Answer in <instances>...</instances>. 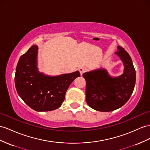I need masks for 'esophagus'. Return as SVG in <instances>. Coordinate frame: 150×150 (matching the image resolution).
Returning a JSON list of instances; mask_svg holds the SVG:
<instances>
[{"mask_svg": "<svg viewBox=\"0 0 150 150\" xmlns=\"http://www.w3.org/2000/svg\"><path fill=\"white\" fill-rule=\"evenodd\" d=\"M86 71H87V68H86V67H80L79 68L80 74L81 75H82L83 73H85Z\"/></svg>", "mask_w": 150, "mask_h": 150, "instance_id": "34e87169", "label": "esophagus"}]
</instances>
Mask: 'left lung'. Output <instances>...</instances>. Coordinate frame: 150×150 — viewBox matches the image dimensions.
Instances as JSON below:
<instances>
[{
    "mask_svg": "<svg viewBox=\"0 0 150 150\" xmlns=\"http://www.w3.org/2000/svg\"><path fill=\"white\" fill-rule=\"evenodd\" d=\"M115 54L124 65L123 74L112 77L105 68L86 72V102L93 109L108 112L124 105L132 94L136 83V71L131 57L120 46Z\"/></svg>",
    "mask_w": 150,
    "mask_h": 150,
    "instance_id": "left-lung-1",
    "label": "left lung"
}]
</instances>
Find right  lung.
<instances>
[{"instance_id": "add662e5", "label": "right lung", "mask_w": 150, "mask_h": 150, "mask_svg": "<svg viewBox=\"0 0 150 150\" xmlns=\"http://www.w3.org/2000/svg\"><path fill=\"white\" fill-rule=\"evenodd\" d=\"M38 46L33 45L23 54L16 69L15 86L18 95L37 112L59 108L72 82L80 76L79 71L51 76L40 73L37 68Z\"/></svg>"}]
</instances>
